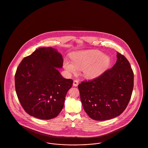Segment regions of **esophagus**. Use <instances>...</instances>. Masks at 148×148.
Here are the masks:
<instances>
[{
  "label": "esophagus",
  "instance_id": "1",
  "mask_svg": "<svg viewBox=\"0 0 148 148\" xmlns=\"http://www.w3.org/2000/svg\"><path fill=\"white\" fill-rule=\"evenodd\" d=\"M78 84H79L78 81L74 80V81H73V86H77L78 85Z\"/></svg>",
  "mask_w": 148,
  "mask_h": 148
}]
</instances>
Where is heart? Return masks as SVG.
I'll list each match as a JSON object with an SVG mask.
<instances>
[{
  "mask_svg": "<svg viewBox=\"0 0 148 148\" xmlns=\"http://www.w3.org/2000/svg\"><path fill=\"white\" fill-rule=\"evenodd\" d=\"M73 62L65 60L64 68L70 73L76 74L78 70H82L84 77L93 78L101 74L110 63V58L103 56L99 50L78 51L73 54Z\"/></svg>",
  "mask_w": 148,
  "mask_h": 148,
  "instance_id": "1",
  "label": "heart"
}]
</instances>
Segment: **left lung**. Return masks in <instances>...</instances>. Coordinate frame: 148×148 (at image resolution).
I'll list each match as a JSON object with an SVG mask.
<instances>
[{"mask_svg":"<svg viewBox=\"0 0 148 148\" xmlns=\"http://www.w3.org/2000/svg\"><path fill=\"white\" fill-rule=\"evenodd\" d=\"M114 66L92 80L78 85L85 111L96 121L119 116L126 108L134 87V73L126 57L117 52Z\"/></svg>","mask_w":148,"mask_h":148,"instance_id":"8db88e82","label":"left lung"}]
</instances>
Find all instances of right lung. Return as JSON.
<instances>
[{
	"instance_id": "add662e5",
	"label": "right lung",
	"mask_w": 148,
	"mask_h": 148,
	"mask_svg": "<svg viewBox=\"0 0 148 148\" xmlns=\"http://www.w3.org/2000/svg\"><path fill=\"white\" fill-rule=\"evenodd\" d=\"M63 62L61 54L52 47L38 48L21 61L15 74V87L27 114L49 120L60 112L73 83L58 70Z\"/></svg>"
}]
</instances>
